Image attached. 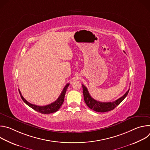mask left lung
<instances>
[{"label": "left lung", "instance_id": "left-lung-1", "mask_svg": "<svg viewBox=\"0 0 150 150\" xmlns=\"http://www.w3.org/2000/svg\"><path fill=\"white\" fill-rule=\"evenodd\" d=\"M82 85L83 89V98L85 103H86L89 108L97 112L103 113L113 110L116 106H117L125 99L129 91V89L122 97L113 102H100L93 98L90 95L87 87L84 86L83 84H82Z\"/></svg>", "mask_w": 150, "mask_h": 150}]
</instances>
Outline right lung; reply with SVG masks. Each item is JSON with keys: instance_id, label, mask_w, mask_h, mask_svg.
Returning a JSON list of instances; mask_svg holds the SVG:
<instances>
[{"instance_id": "1", "label": "right lung", "mask_w": 150, "mask_h": 150, "mask_svg": "<svg viewBox=\"0 0 150 150\" xmlns=\"http://www.w3.org/2000/svg\"><path fill=\"white\" fill-rule=\"evenodd\" d=\"M69 85V83H67L66 85V86L64 87L63 91L61 93V94L59 96V97H58V98L54 101L53 103L45 105V106H39V105H37L35 104H33L29 102H28L21 94V93L20 91L19 90V94L21 96V98L24 101V102L27 104L29 107L33 109H34V110L41 113L42 114H50V113H54L56 112H57L60 108V106L62 105L63 101H64V98H65V93L67 91V90L68 87V86Z\"/></svg>"}]
</instances>
